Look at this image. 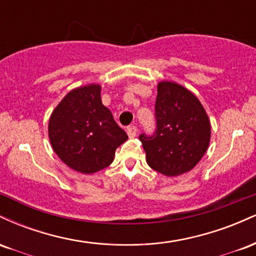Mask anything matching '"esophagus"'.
I'll return each instance as SVG.
<instances>
[{"label": "esophagus", "instance_id": "esophagus-1", "mask_svg": "<svg viewBox=\"0 0 256 256\" xmlns=\"http://www.w3.org/2000/svg\"><path fill=\"white\" fill-rule=\"evenodd\" d=\"M126 132H128V137L134 138L137 134V128L136 126H128V128H126Z\"/></svg>", "mask_w": 256, "mask_h": 256}]
</instances>
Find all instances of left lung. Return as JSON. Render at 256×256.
I'll return each instance as SVG.
<instances>
[{"instance_id":"left-lung-1","label":"left lung","mask_w":256,"mask_h":256,"mask_svg":"<svg viewBox=\"0 0 256 256\" xmlns=\"http://www.w3.org/2000/svg\"><path fill=\"white\" fill-rule=\"evenodd\" d=\"M156 131L140 134L146 164L166 177L190 172L201 161L210 140V122L200 100L172 80L158 83Z\"/></svg>"}]
</instances>
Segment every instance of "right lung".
<instances>
[{
    "instance_id": "1",
    "label": "right lung",
    "mask_w": 256,
    "mask_h": 256,
    "mask_svg": "<svg viewBox=\"0 0 256 256\" xmlns=\"http://www.w3.org/2000/svg\"><path fill=\"white\" fill-rule=\"evenodd\" d=\"M52 150L73 171L91 174L113 162L116 150L128 140L101 100V85L70 91L48 122Z\"/></svg>"
}]
</instances>
